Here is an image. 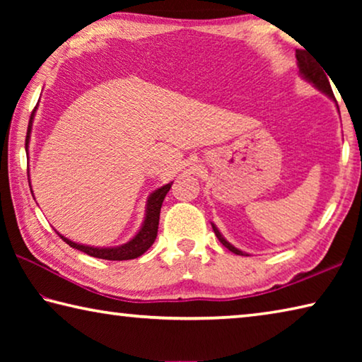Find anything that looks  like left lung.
Instances as JSON below:
<instances>
[{
    "label": "left lung",
    "mask_w": 362,
    "mask_h": 362,
    "mask_svg": "<svg viewBox=\"0 0 362 362\" xmlns=\"http://www.w3.org/2000/svg\"><path fill=\"white\" fill-rule=\"evenodd\" d=\"M296 57H297L298 71H300V75H302V78L306 79V81H308V83L313 84L316 89H320L321 93H324L327 97H330V99H332L337 103L335 97H334V93H332V88H330V83H329V79H327L329 75L326 76V73H324V69H321V66H317L315 64V59L311 57L310 54H306L305 51H297L296 52ZM337 108H339V105H337ZM212 230H214V233H216V236L218 238V241L222 243L226 249L231 250L233 254H236V255H247L246 252H243V250L236 249L235 246H233V244H230L228 241H226L225 238L222 236V233L218 231V228L214 223H212Z\"/></svg>",
    "instance_id": "1"
}]
</instances>
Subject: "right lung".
<instances>
[{"instance_id":"obj_1","label":"right lung","mask_w":362,"mask_h":362,"mask_svg":"<svg viewBox=\"0 0 362 362\" xmlns=\"http://www.w3.org/2000/svg\"><path fill=\"white\" fill-rule=\"evenodd\" d=\"M33 118H35V110L32 112V116H30V121H28L25 150H28L30 132H32ZM28 183H30V179H28ZM170 185H173V182L168 183V185H163L161 188L155 189V192L148 196V199H146L144 223H142V226H140V230L137 231V235L134 236L131 241H127L126 244H121V246H116V247H94V246H84V244L73 243L69 240V238L60 235V233H57V235L62 238V240L69 244L70 247L81 250V252L88 254L90 257H95V259H105V260L137 259V257L145 254L156 240L158 225H159V212H161L163 201H164V198H166V194L170 189Z\"/></svg>"}]
</instances>
